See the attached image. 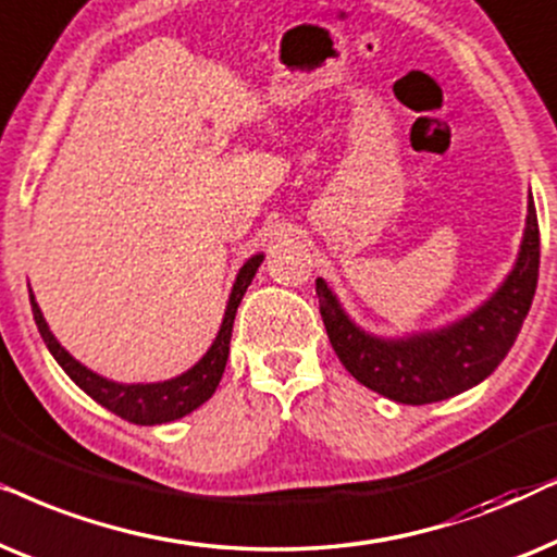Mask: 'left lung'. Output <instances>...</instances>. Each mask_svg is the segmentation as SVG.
<instances>
[{"label": "left lung", "mask_w": 557, "mask_h": 557, "mask_svg": "<svg viewBox=\"0 0 557 557\" xmlns=\"http://www.w3.org/2000/svg\"><path fill=\"white\" fill-rule=\"evenodd\" d=\"M540 270L537 213L528 201L520 257L492 298L435 331L382 338L359 329L325 280H315L323 325L346 372L364 387L403 405L441 403L484 382L509 354L530 313Z\"/></svg>", "instance_id": "8db88e82"}]
</instances>
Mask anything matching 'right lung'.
<instances>
[{"instance_id": "1", "label": "right lung", "mask_w": 557, "mask_h": 557, "mask_svg": "<svg viewBox=\"0 0 557 557\" xmlns=\"http://www.w3.org/2000/svg\"><path fill=\"white\" fill-rule=\"evenodd\" d=\"M262 259L264 255L249 257L239 270V274H236V283L226 302L224 321H221L216 338H213L209 351L203 354V359L198 361V364H193L188 372H183L181 376H173V380H165V382L119 384V382L107 380V376L91 372V369H86L81 361L73 359L61 344H58V338L48 329L46 318H42L40 306L35 302L33 290H29V306H33L37 331H40L42 341H46L48 351L53 354V359L63 367V372L69 374L88 397L96 399L101 407H107V410L119 414L122 420L135 422V425H160V422H173L177 418H183V414H190L193 410H198V407H201L206 399H211L213 392H216L221 374H224L226 369L236 308H239L244 293H247V287L251 285V277L257 274V267L262 264Z\"/></svg>"}]
</instances>
